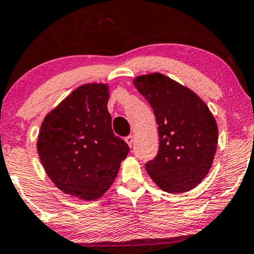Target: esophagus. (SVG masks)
Wrapping results in <instances>:
<instances>
[{
  "label": "esophagus",
  "instance_id": "obj_1",
  "mask_svg": "<svg viewBox=\"0 0 254 254\" xmlns=\"http://www.w3.org/2000/svg\"><path fill=\"white\" fill-rule=\"evenodd\" d=\"M125 142H127L129 147H131V145L133 144V136L132 135H129V136L125 137Z\"/></svg>",
  "mask_w": 254,
  "mask_h": 254
}]
</instances>
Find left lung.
<instances>
[{"label": "left lung", "instance_id": "1", "mask_svg": "<svg viewBox=\"0 0 254 254\" xmlns=\"http://www.w3.org/2000/svg\"><path fill=\"white\" fill-rule=\"evenodd\" d=\"M133 86L155 115L160 145L145 165L161 190L182 193L208 176L216 153L218 129L206 104L190 88L160 74L139 75Z\"/></svg>", "mask_w": 254, "mask_h": 254}]
</instances>
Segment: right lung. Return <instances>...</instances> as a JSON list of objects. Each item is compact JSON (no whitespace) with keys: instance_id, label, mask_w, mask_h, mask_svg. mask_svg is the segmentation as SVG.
Segmentation results:
<instances>
[{"instance_id":"1","label":"right lung","mask_w":254,"mask_h":254,"mask_svg":"<svg viewBox=\"0 0 254 254\" xmlns=\"http://www.w3.org/2000/svg\"><path fill=\"white\" fill-rule=\"evenodd\" d=\"M107 83L72 90L44 118L37 149L56 188L80 199H99L117 177L127 145L112 130Z\"/></svg>"}]
</instances>
